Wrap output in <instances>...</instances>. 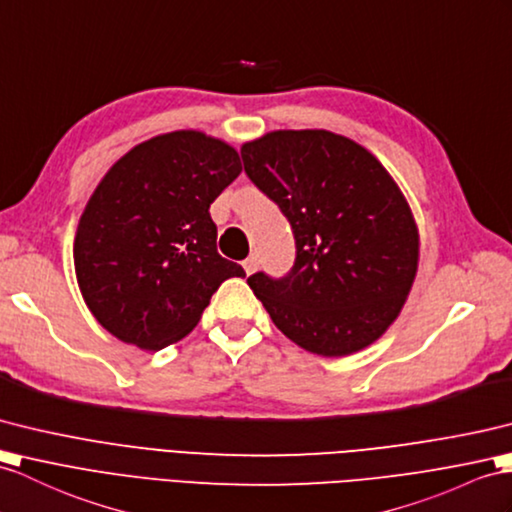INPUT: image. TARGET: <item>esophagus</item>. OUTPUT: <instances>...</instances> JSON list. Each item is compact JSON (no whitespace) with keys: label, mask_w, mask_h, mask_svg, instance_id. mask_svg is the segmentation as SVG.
Here are the masks:
<instances>
[{"label":"esophagus","mask_w":512,"mask_h":512,"mask_svg":"<svg viewBox=\"0 0 512 512\" xmlns=\"http://www.w3.org/2000/svg\"><path fill=\"white\" fill-rule=\"evenodd\" d=\"M243 269H245L247 276H252V273L258 269V256L252 254L249 258H245V260H243Z\"/></svg>","instance_id":"34e87169"}]
</instances>
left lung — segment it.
<instances>
[{
	"instance_id": "8db88e82",
	"label": "left lung",
	"mask_w": 512,
	"mask_h": 512,
	"mask_svg": "<svg viewBox=\"0 0 512 512\" xmlns=\"http://www.w3.org/2000/svg\"><path fill=\"white\" fill-rule=\"evenodd\" d=\"M243 169L295 236L282 278H247L293 343L347 356L391 326L413 286L419 234L402 191L365 147L326 130H278L241 147Z\"/></svg>"
}]
</instances>
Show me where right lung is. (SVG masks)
Segmentation results:
<instances>
[{
    "mask_svg": "<svg viewBox=\"0 0 512 512\" xmlns=\"http://www.w3.org/2000/svg\"><path fill=\"white\" fill-rule=\"evenodd\" d=\"M236 149L180 130L119 158L80 217L73 263L86 306L119 341L162 350L189 334L241 265L219 256L208 208L241 173Z\"/></svg>",
    "mask_w": 512,
    "mask_h": 512,
    "instance_id": "right-lung-1",
    "label": "right lung"
}]
</instances>
